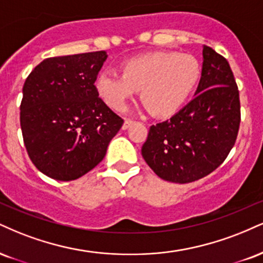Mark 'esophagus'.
<instances>
[{
    "mask_svg": "<svg viewBox=\"0 0 263 263\" xmlns=\"http://www.w3.org/2000/svg\"><path fill=\"white\" fill-rule=\"evenodd\" d=\"M134 123H135L134 120L126 119V120H125V122H123V125H122V129H127V128L129 127V126L134 125Z\"/></svg>",
    "mask_w": 263,
    "mask_h": 263,
    "instance_id": "1",
    "label": "esophagus"
}]
</instances>
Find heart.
Segmentation results:
<instances>
[{
  "instance_id": "b5f03b06",
  "label": "heart",
  "mask_w": 263,
  "mask_h": 263,
  "mask_svg": "<svg viewBox=\"0 0 263 263\" xmlns=\"http://www.w3.org/2000/svg\"><path fill=\"white\" fill-rule=\"evenodd\" d=\"M198 62L189 55L154 51L136 56L121 65V76L104 71L96 80L97 94L107 106L122 111L140 90L141 100L152 115L175 114L200 81Z\"/></svg>"
}]
</instances>
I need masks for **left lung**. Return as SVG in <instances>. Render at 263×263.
<instances>
[{
  "instance_id": "left-lung-1",
  "label": "left lung",
  "mask_w": 263,
  "mask_h": 263,
  "mask_svg": "<svg viewBox=\"0 0 263 263\" xmlns=\"http://www.w3.org/2000/svg\"><path fill=\"white\" fill-rule=\"evenodd\" d=\"M195 98L170 120L152 125L142 157L165 181L187 183L222 164L235 144L240 125L238 85L229 63L203 46Z\"/></svg>"
}]
</instances>
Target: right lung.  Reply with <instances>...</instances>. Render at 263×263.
Here are the masks:
<instances>
[{"mask_svg": "<svg viewBox=\"0 0 263 263\" xmlns=\"http://www.w3.org/2000/svg\"><path fill=\"white\" fill-rule=\"evenodd\" d=\"M105 51L50 58L23 87L21 127L28 156L37 170L71 181L96 167L123 120L100 99L96 80Z\"/></svg>", "mask_w": 263, "mask_h": 263, "instance_id": "add662e5", "label": "right lung"}]
</instances>
